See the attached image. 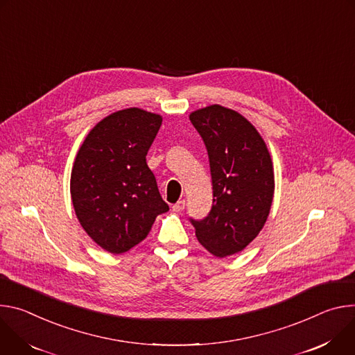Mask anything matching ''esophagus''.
Returning a JSON list of instances; mask_svg holds the SVG:
<instances>
[{
  "label": "esophagus",
  "instance_id": "esophagus-1",
  "mask_svg": "<svg viewBox=\"0 0 355 355\" xmlns=\"http://www.w3.org/2000/svg\"><path fill=\"white\" fill-rule=\"evenodd\" d=\"M184 207H186V202H184V200H179L178 203H175V205L172 206V210L176 211V213H180V211L184 210Z\"/></svg>",
  "mask_w": 355,
  "mask_h": 355
}]
</instances>
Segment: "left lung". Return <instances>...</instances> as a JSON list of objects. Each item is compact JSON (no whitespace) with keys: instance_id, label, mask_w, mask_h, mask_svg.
I'll list each match as a JSON object with an SVG mask.
<instances>
[{"instance_id":"8db88e82","label":"left lung","mask_w":355,"mask_h":355,"mask_svg":"<svg viewBox=\"0 0 355 355\" xmlns=\"http://www.w3.org/2000/svg\"><path fill=\"white\" fill-rule=\"evenodd\" d=\"M209 155L213 203L202 220L189 218L199 243L216 257L243 251L262 230L273 199L266 145L245 118L221 105L190 114Z\"/></svg>"}]
</instances>
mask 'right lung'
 <instances>
[{"instance_id":"obj_1","label":"right lung","mask_w":355,"mask_h":355,"mask_svg":"<svg viewBox=\"0 0 355 355\" xmlns=\"http://www.w3.org/2000/svg\"><path fill=\"white\" fill-rule=\"evenodd\" d=\"M162 116L139 108L100 121L78 149L70 179L76 216L96 244L123 254L146 239L169 206L146 165Z\"/></svg>"}]
</instances>
